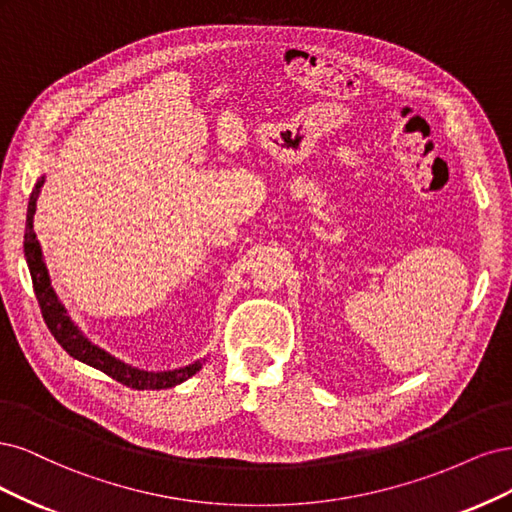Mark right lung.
I'll return each mask as SVG.
<instances>
[{
    "mask_svg": "<svg viewBox=\"0 0 512 512\" xmlns=\"http://www.w3.org/2000/svg\"><path fill=\"white\" fill-rule=\"evenodd\" d=\"M44 185V178H40L36 183V189L29 195V208H27V223H25V257H27V266L31 272V283H34L36 298L42 310L44 323L51 329V334L55 340L68 351L74 359L82 361V364H89L97 370H102L108 374L114 381L131 387V389H168L178 383L187 381L197 370L202 368V361H195V364L172 370V372H144L138 368H131L123 361L114 359L106 351L97 349L85 336L78 332V327L70 321V317L65 315V308L59 304L55 291L51 289V278H48L46 266L42 261V251L40 244L34 234V214H36V202L40 189Z\"/></svg>",
    "mask_w": 512,
    "mask_h": 512,
    "instance_id": "1",
    "label": "right lung"
}]
</instances>
